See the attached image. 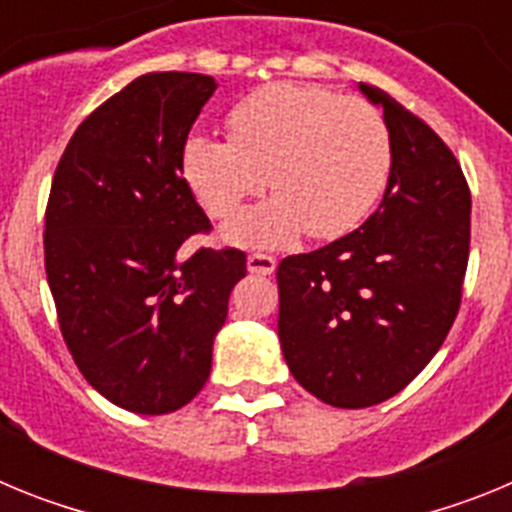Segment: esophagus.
<instances>
[{"label": "esophagus", "instance_id": "obj_1", "mask_svg": "<svg viewBox=\"0 0 512 512\" xmlns=\"http://www.w3.org/2000/svg\"><path fill=\"white\" fill-rule=\"evenodd\" d=\"M246 266L251 274L269 277V274H274V269H277V259H274V256H269V253H251L246 261Z\"/></svg>", "mask_w": 512, "mask_h": 512}]
</instances>
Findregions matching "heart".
I'll return each mask as SVG.
<instances>
[{"label":"heart","instance_id":"1","mask_svg":"<svg viewBox=\"0 0 512 512\" xmlns=\"http://www.w3.org/2000/svg\"><path fill=\"white\" fill-rule=\"evenodd\" d=\"M228 130L230 140L192 135L182 169L217 220L269 184L274 200L225 228L233 243L287 246L302 233L315 241L341 238L372 212L390 179V130L361 97L271 84L235 104Z\"/></svg>","mask_w":512,"mask_h":512}]
</instances>
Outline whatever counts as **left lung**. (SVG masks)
Instances as JSON below:
<instances>
[{
  "label": "left lung",
  "mask_w": 512,
  "mask_h": 512,
  "mask_svg": "<svg viewBox=\"0 0 512 512\" xmlns=\"http://www.w3.org/2000/svg\"><path fill=\"white\" fill-rule=\"evenodd\" d=\"M384 110L392 169L361 228L277 269L279 341L289 372L333 408L405 390L436 356L461 305L472 194L449 146L369 84Z\"/></svg>",
  "instance_id": "1"
}]
</instances>
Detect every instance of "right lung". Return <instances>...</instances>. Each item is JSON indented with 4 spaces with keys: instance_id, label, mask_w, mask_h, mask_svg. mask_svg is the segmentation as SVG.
<instances>
[{
    "instance_id": "right-lung-1",
    "label": "right lung",
    "mask_w": 512,
    "mask_h": 512,
    "mask_svg": "<svg viewBox=\"0 0 512 512\" xmlns=\"http://www.w3.org/2000/svg\"><path fill=\"white\" fill-rule=\"evenodd\" d=\"M217 89L143 74L81 122L45 207V274L79 372L117 408L164 415L205 387L246 253L182 246L210 230L184 179L194 120Z\"/></svg>"
}]
</instances>
